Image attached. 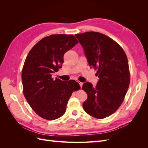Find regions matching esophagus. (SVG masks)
I'll list each match as a JSON object with an SVG mask.
<instances>
[{"mask_svg":"<svg viewBox=\"0 0 148 148\" xmlns=\"http://www.w3.org/2000/svg\"><path fill=\"white\" fill-rule=\"evenodd\" d=\"M78 84H79V86H80V87H82V86H83V83H81V82H78Z\"/></svg>","mask_w":148,"mask_h":148,"instance_id":"1","label":"esophagus"}]
</instances>
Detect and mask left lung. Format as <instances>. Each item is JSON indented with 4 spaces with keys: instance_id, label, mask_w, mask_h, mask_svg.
<instances>
[{
    "instance_id": "1",
    "label": "left lung",
    "mask_w": 148,
    "mask_h": 148,
    "mask_svg": "<svg viewBox=\"0 0 148 148\" xmlns=\"http://www.w3.org/2000/svg\"><path fill=\"white\" fill-rule=\"evenodd\" d=\"M83 48L89 65L97 70L98 80L94 88L89 82L82 89L87 93L83 107L87 114L104 119L114 113L122 104L130 84V71L126 54L119 44L100 33L76 34Z\"/></svg>"
}]
</instances>
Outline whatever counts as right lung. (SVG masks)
<instances>
[{
  "mask_svg": "<svg viewBox=\"0 0 148 148\" xmlns=\"http://www.w3.org/2000/svg\"><path fill=\"white\" fill-rule=\"evenodd\" d=\"M78 42L72 34H52L40 40L26 58L21 74L24 96L33 110L44 119L62 117L73 91L80 88L73 79L52 78L62 68L64 53Z\"/></svg>",
  "mask_w": 148,
  "mask_h": 148,
  "instance_id": "add662e5",
  "label": "right lung"
}]
</instances>
